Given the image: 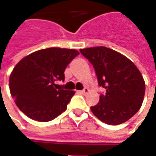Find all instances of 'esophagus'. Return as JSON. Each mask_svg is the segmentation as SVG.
Returning <instances> with one entry per match:
<instances>
[{
    "instance_id": "1",
    "label": "esophagus",
    "mask_w": 156,
    "mask_h": 156,
    "mask_svg": "<svg viewBox=\"0 0 156 156\" xmlns=\"http://www.w3.org/2000/svg\"><path fill=\"white\" fill-rule=\"evenodd\" d=\"M88 91H89V90H88V88H83V90H81V91H79V93H80V94H88Z\"/></svg>"
}]
</instances>
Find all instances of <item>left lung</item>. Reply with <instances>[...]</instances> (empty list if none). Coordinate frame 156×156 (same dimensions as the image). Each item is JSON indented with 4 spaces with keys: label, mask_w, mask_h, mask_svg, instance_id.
I'll use <instances>...</instances> for the list:
<instances>
[{
    "label": "left lung",
    "mask_w": 156,
    "mask_h": 156,
    "mask_svg": "<svg viewBox=\"0 0 156 156\" xmlns=\"http://www.w3.org/2000/svg\"><path fill=\"white\" fill-rule=\"evenodd\" d=\"M94 66L98 85L106 89L91 107L99 120L109 125L123 124L133 117L144 100L145 83L137 67L119 52L106 48L80 49Z\"/></svg>",
    "instance_id": "obj_1"
}]
</instances>
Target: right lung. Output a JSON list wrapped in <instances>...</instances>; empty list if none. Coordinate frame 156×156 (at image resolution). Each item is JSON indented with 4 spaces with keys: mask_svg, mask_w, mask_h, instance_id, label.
Here are the masks:
<instances>
[{
    "mask_svg": "<svg viewBox=\"0 0 156 156\" xmlns=\"http://www.w3.org/2000/svg\"><path fill=\"white\" fill-rule=\"evenodd\" d=\"M79 54L75 49L49 48L23 58L9 79L11 94L19 109L34 120L48 122L67 109L74 91L57 89L55 81L64 80V71Z\"/></svg>",
    "mask_w": 156,
    "mask_h": 156,
    "instance_id": "1",
    "label": "right lung"
}]
</instances>
